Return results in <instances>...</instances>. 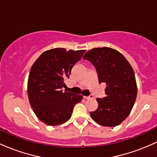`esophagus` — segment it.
Here are the masks:
<instances>
[{"mask_svg": "<svg viewBox=\"0 0 157 157\" xmlns=\"http://www.w3.org/2000/svg\"><path fill=\"white\" fill-rule=\"evenodd\" d=\"M93 97H93L92 94H90L89 96H87V97L84 96L83 98H84V99H86V100H89V99H92Z\"/></svg>", "mask_w": 157, "mask_h": 157, "instance_id": "1", "label": "esophagus"}]
</instances>
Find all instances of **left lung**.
Here are the masks:
<instances>
[{
    "instance_id": "8db88e82",
    "label": "left lung",
    "mask_w": 157,
    "mask_h": 157,
    "mask_svg": "<svg viewBox=\"0 0 157 157\" xmlns=\"http://www.w3.org/2000/svg\"><path fill=\"white\" fill-rule=\"evenodd\" d=\"M83 59L94 65L99 83L105 82V97L97 98L98 108L90 112L100 125L114 127L130 113L137 94L134 70L120 52L111 48H94L85 54Z\"/></svg>"
}]
</instances>
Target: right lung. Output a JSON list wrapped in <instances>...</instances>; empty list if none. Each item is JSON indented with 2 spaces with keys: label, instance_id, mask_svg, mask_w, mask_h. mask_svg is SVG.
I'll return each mask as SVG.
<instances>
[{
  "label": "right lung",
  "instance_id": "obj_1",
  "mask_svg": "<svg viewBox=\"0 0 157 157\" xmlns=\"http://www.w3.org/2000/svg\"><path fill=\"white\" fill-rule=\"evenodd\" d=\"M85 50L56 48L41 54L32 65L28 80V95L37 118L48 125L68 121L82 95L63 91L64 80L82 57Z\"/></svg>",
  "mask_w": 157,
  "mask_h": 157
}]
</instances>
